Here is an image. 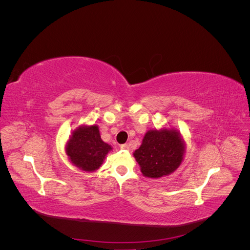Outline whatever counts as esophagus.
Wrapping results in <instances>:
<instances>
[{"label": "esophagus", "mask_w": 250, "mask_h": 250, "mask_svg": "<svg viewBox=\"0 0 250 250\" xmlns=\"http://www.w3.org/2000/svg\"><path fill=\"white\" fill-rule=\"evenodd\" d=\"M120 148L122 150H128V149H129V146H128L127 144H123V145L120 146Z\"/></svg>", "instance_id": "esophagus-1"}]
</instances>
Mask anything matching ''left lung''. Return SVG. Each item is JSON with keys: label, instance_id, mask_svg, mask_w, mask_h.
<instances>
[{"label": "left lung", "instance_id": "obj_1", "mask_svg": "<svg viewBox=\"0 0 250 250\" xmlns=\"http://www.w3.org/2000/svg\"><path fill=\"white\" fill-rule=\"evenodd\" d=\"M186 141L174 128L150 129L142 145L133 152L142 174L148 178H161L176 171L184 162Z\"/></svg>", "mask_w": 250, "mask_h": 250}]
</instances>
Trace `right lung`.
I'll use <instances>...</instances> for the list:
<instances>
[{"instance_id": "1", "label": "right lung", "mask_w": 250, "mask_h": 250, "mask_svg": "<svg viewBox=\"0 0 250 250\" xmlns=\"http://www.w3.org/2000/svg\"><path fill=\"white\" fill-rule=\"evenodd\" d=\"M111 150L112 147L102 141L96 124L78 126L72 131L64 146L70 163L84 172L100 169Z\"/></svg>"}]
</instances>
